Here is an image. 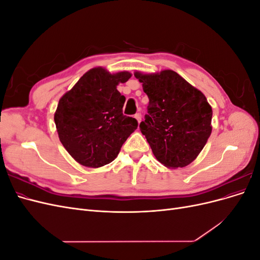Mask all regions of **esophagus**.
<instances>
[{"label": "esophagus", "mask_w": 260, "mask_h": 260, "mask_svg": "<svg viewBox=\"0 0 260 260\" xmlns=\"http://www.w3.org/2000/svg\"><path fill=\"white\" fill-rule=\"evenodd\" d=\"M135 118H136V119L138 120V122L140 123V122H141V120H142V115H141L140 113H137V114L135 115Z\"/></svg>", "instance_id": "1"}]
</instances>
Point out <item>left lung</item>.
I'll return each instance as SVG.
<instances>
[{
  "label": "left lung",
  "instance_id": "left-lung-1",
  "mask_svg": "<svg viewBox=\"0 0 260 260\" xmlns=\"http://www.w3.org/2000/svg\"><path fill=\"white\" fill-rule=\"evenodd\" d=\"M135 76L148 96V115L140 123L156 159L177 169L190 165L207 143L212 109L206 96L174 70Z\"/></svg>",
  "mask_w": 260,
  "mask_h": 260
}]
</instances>
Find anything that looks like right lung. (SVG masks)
I'll return each mask as SVG.
<instances>
[{
	"label": "right lung",
	"mask_w": 260,
	"mask_h": 260,
	"mask_svg": "<svg viewBox=\"0 0 260 260\" xmlns=\"http://www.w3.org/2000/svg\"><path fill=\"white\" fill-rule=\"evenodd\" d=\"M131 76L94 67L60 98L54 114L58 138L82 166L100 168L112 162L138 128L135 118L122 114L125 98L117 90Z\"/></svg>",
	"instance_id": "1"
}]
</instances>
